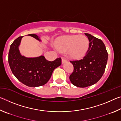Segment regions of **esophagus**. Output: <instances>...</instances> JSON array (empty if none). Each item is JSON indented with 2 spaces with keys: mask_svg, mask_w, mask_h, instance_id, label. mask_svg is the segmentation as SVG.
Instances as JSON below:
<instances>
[{
  "mask_svg": "<svg viewBox=\"0 0 121 121\" xmlns=\"http://www.w3.org/2000/svg\"><path fill=\"white\" fill-rule=\"evenodd\" d=\"M67 62V59L65 58H62V63H64Z\"/></svg>",
  "mask_w": 121,
  "mask_h": 121,
  "instance_id": "obj_1",
  "label": "esophagus"
}]
</instances>
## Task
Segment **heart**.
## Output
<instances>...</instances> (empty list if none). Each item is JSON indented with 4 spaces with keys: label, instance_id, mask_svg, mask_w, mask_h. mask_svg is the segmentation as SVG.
<instances>
[{
    "label": "heart",
    "instance_id": "obj_1",
    "mask_svg": "<svg viewBox=\"0 0 121 121\" xmlns=\"http://www.w3.org/2000/svg\"><path fill=\"white\" fill-rule=\"evenodd\" d=\"M61 52L68 51V55L73 59H80L84 56L89 48V40L84 35L64 36L57 41L56 44Z\"/></svg>",
    "mask_w": 121,
    "mask_h": 121
}]
</instances>
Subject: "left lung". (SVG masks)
<instances>
[{"label": "left lung", "mask_w": 121, "mask_h": 121, "mask_svg": "<svg viewBox=\"0 0 121 121\" xmlns=\"http://www.w3.org/2000/svg\"><path fill=\"white\" fill-rule=\"evenodd\" d=\"M85 35L90 42L86 56L80 60L70 61L73 65V71L69 79L73 85L79 87L97 83L105 72L108 60L107 51L102 41L90 34Z\"/></svg>", "instance_id": "obj_1"}]
</instances>
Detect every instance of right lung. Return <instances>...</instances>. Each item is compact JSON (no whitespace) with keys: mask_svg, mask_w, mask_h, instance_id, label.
<instances>
[{"mask_svg":"<svg viewBox=\"0 0 121 121\" xmlns=\"http://www.w3.org/2000/svg\"><path fill=\"white\" fill-rule=\"evenodd\" d=\"M41 41L36 34H29ZM23 36L16 38L11 45L9 53V63L12 73L18 80L28 86L38 87L44 85L50 79L53 70L61 65V59L53 61L47 60L43 56L26 58L22 56L19 47Z\"/></svg>","mask_w":121,"mask_h":121,"instance_id":"add662e5","label":"right lung"}]
</instances>
